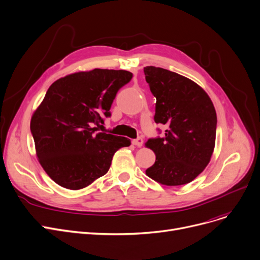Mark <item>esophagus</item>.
Returning <instances> with one entry per match:
<instances>
[{
    "instance_id": "1",
    "label": "esophagus",
    "mask_w": 260,
    "mask_h": 260,
    "mask_svg": "<svg viewBox=\"0 0 260 260\" xmlns=\"http://www.w3.org/2000/svg\"><path fill=\"white\" fill-rule=\"evenodd\" d=\"M132 144H133L134 146H136V147L141 148V147L143 146V144H144V140L142 139V137H139V139L133 140V141H132Z\"/></svg>"
}]
</instances>
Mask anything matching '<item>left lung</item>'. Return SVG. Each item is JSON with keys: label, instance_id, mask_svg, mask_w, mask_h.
Wrapping results in <instances>:
<instances>
[{"label": "left lung", "instance_id": "8db88e82", "mask_svg": "<svg viewBox=\"0 0 260 260\" xmlns=\"http://www.w3.org/2000/svg\"><path fill=\"white\" fill-rule=\"evenodd\" d=\"M156 99L154 120L167 127L165 137L145 144L155 153L147 176L165 186L188 184L211 160L215 147L217 116L210 96L192 80L159 67L144 68Z\"/></svg>", "mask_w": 260, "mask_h": 260}]
</instances>
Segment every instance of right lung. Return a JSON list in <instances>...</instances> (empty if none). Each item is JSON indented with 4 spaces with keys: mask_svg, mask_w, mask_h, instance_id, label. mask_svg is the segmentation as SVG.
<instances>
[{
    "mask_svg": "<svg viewBox=\"0 0 260 260\" xmlns=\"http://www.w3.org/2000/svg\"><path fill=\"white\" fill-rule=\"evenodd\" d=\"M132 79L126 70L95 68L68 74L48 89L30 120L36 154L60 187L81 190L108 172L115 152L131 145L124 136L96 132L110 116L119 88Z\"/></svg>",
    "mask_w": 260,
    "mask_h": 260,
    "instance_id": "1",
    "label": "right lung"
}]
</instances>
